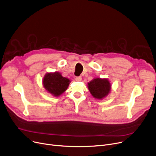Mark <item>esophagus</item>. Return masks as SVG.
I'll return each instance as SVG.
<instances>
[{
    "mask_svg": "<svg viewBox=\"0 0 156 156\" xmlns=\"http://www.w3.org/2000/svg\"><path fill=\"white\" fill-rule=\"evenodd\" d=\"M75 80L76 81H81V80H82V78H81V76H78V77H76Z\"/></svg>",
    "mask_w": 156,
    "mask_h": 156,
    "instance_id": "esophagus-1",
    "label": "esophagus"
}]
</instances>
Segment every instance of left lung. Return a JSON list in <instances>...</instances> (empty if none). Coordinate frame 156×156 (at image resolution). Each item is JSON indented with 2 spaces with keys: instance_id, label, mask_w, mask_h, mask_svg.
I'll return each mask as SVG.
<instances>
[{
  "instance_id": "1",
  "label": "left lung",
  "mask_w": 156,
  "mask_h": 156,
  "mask_svg": "<svg viewBox=\"0 0 156 156\" xmlns=\"http://www.w3.org/2000/svg\"><path fill=\"white\" fill-rule=\"evenodd\" d=\"M88 88L94 98L102 100L110 94L111 85L107 78H96L88 83Z\"/></svg>"
}]
</instances>
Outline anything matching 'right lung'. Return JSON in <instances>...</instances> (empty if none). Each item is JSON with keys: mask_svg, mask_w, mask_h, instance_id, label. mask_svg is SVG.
Here are the masks:
<instances>
[{"mask_svg": "<svg viewBox=\"0 0 156 156\" xmlns=\"http://www.w3.org/2000/svg\"><path fill=\"white\" fill-rule=\"evenodd\" d=\"M71 81L63 77L59 72L47 73L44 76L42 83L46 90L54 97H59L66 90Z\"/></svg>", "mask_w": 156, "mask_h": 156, "instance_id": "right-lung-1", "label": "right lung"}]
</instances>
